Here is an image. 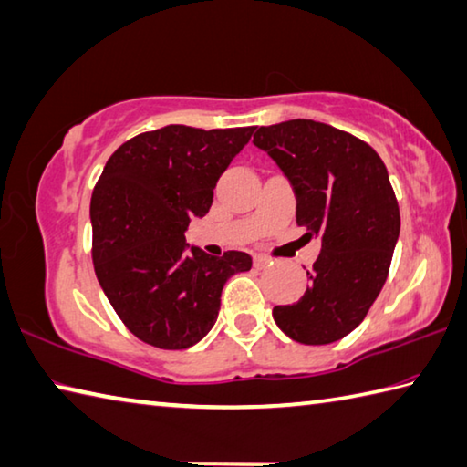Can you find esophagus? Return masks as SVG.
<instances>
[{"label": "esophagus", "mask_w": 467, "mask_h": 467, "mask_svg": "<svg viewBox=\"0 0 467 467\" xmlns=\"http://www.w3.org/2000/svg\"><path fill=\"white\" fill-rule=\"evenodd\" d=\"M253 265H255L257 269H265L269 265V257L255 255V259H253Z\"/></svg>", "instance_id": "1"}]
</instances>
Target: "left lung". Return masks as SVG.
Segmentation results:
<instances>
[{"mask_svg": "<svg viewBox=\"0 0 467 467\" xmlns=\"http://www.w3.org/2000/svg\"><path fill=\"white\" fill-rule=\"evenodd\" d=\"M253 142L292 182L296 223L322 236L306 292L274 318L294 341L335 343L361 325L388 279L400 234L388 169L366 140L304 118L261 126Z\"/></svg>", "mask_w": 467, "mask_h": 467, "instance_id": "8db88e82", "label": "left lung"}]
</instances>
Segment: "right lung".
Listing matches in <instances>:
<instances>
[{
    "instance_id": "add662e5",
    "label": "right lung",
    "mask_w": 467,
    "mask_h": 467,
    "mask_svg": "<svg viewBox=\"0 0 467 467\" xmlns=\"http://www.w3.org/2000/svg\"><path fill=\"white\" fill-rule=\"evenodd\" d=\"M255 126L171 124L114 150L91 196V259L124 327L159 349H185L214 327L226 279L249 271L247 253L185 251V228L206 216L218 177Z\"/></svg>"
}]
</instances>
